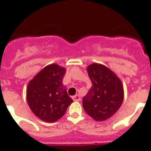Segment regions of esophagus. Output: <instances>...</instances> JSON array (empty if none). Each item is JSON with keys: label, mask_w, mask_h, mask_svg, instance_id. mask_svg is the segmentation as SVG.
I'll return each mask as SVG.
<instances>
[{"label": "esophagus", "mask_w": 151, "mask_h": 151, "mask_svg": "<svg viewBox=\"0 0 151 151\" xmlns=\"http://www.w3.org/2000/svg\"><path fill=\"white\" fill-rule=\"evenodd\" d=\"M73 99L74 101H81V97L79 95H78V94H76V95L73 96Z\"/></svg>", "instance_id": "34e87169"}]
</instances>
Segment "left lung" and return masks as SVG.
<instances>
[{"instance_id":"left-lung-1","label":"left lung","mask_w":151,"mask_h":151,"mask_svg":"<svg viewBox=\"0 0 151 151\" xmlns=\"http://www.w3.org/2000/svg\"><path fill=\"white\" fill-rule=\"evenodd\" d=\"M92 86L83 97L84 110L97 122L113 116L120 108L124 99L123 85L111 69L94 63L87 67Z\"/></svg>"}]
</instances>
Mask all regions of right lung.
<instances>
[{
    "label": "right lung",
    "instance_id": "add662e5",
    "mask_svg": "<svg viewBox=\"0 0 151 151\" xmlns=\"http://www.w3.org/2000/svg\"><path fill=\"white\" fill-rule=\"evenodd\" d=\"M66 71L58 64H50L28 84L26 99L29 108L44 122H54L60 119L73 102L63 85Z\"/></svg>",
    "mask_w": 151,
    "mask_h": 151
}]
</instances>
